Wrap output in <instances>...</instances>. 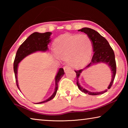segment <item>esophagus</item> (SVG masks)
<instances>
[{"instance_id":"1","label":"esophagus","mask_w":128,"mask_h":128,"mask_svg":"<svg viewBox=\"0 0 128 128\" xmlns=\"http://www.w3.org/2000/svg\"><path fill=\"white\" fill-rule=\"evenodd\" d=\"M69 69H70V68L69 66H65L64 67V72H66L67 70H69Z\"/></svg>"}]
</instances>
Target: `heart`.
I'll return each mask as SVG.
<instances>
[{"label":"heart","instance_id":"b5f03b06","mask_svg":"<svg viewBox=\"0 0 128 128\" xmlns=\"http://www.w3.org/2000/svg\"><path fill=\"white\" fill-rule=\"evenodd\" d=\"M91 39L86 34H64L56 39L54 50L56 56L67 62L74 68H80L88 63L92 52Z\"/></svg>","mask_w":128,"mask_h":128}]
</instances>
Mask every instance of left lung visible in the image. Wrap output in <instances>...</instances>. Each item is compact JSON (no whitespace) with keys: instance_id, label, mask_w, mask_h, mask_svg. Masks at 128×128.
I'll list each match as a JSON object with an SVG mask.
<instances>
[{"instance_id":"8db88e82","label":"left lung","mask_w":128,"mask_h":128,"mask_svg":"<svg viewBox=\"0 0 128 128\" xmlns=\"http://www.w3.org/2000/svg\"><path fill=\"white\" fill-rule=\"evenodd\" d=\"M78 31L85 33L91 39L92 44L94 55L92 56V59L89 64H88L84 69H80L78 70H74L75 72L76 73L77 85L78 88L81 92H84L85 94H88V95H97L104 94V92H107V89L100 92H90L85 89L80 85L78 82V78L81 72L84 69H87L92 65L103 62V63L107 64L111 70L112 79L107 88L108 89H110L113 84L116 73V64L114 50H112V47L110 46L107 40L95 30L88 28H84L78 30Z\"/></svg>"}]
</instances>
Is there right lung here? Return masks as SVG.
Returning a JSON list of instances; mask_svg holds the SVG:
<instances>
[{"instance_id": "add662e5", "label": "right lung", "mask_w": 128, "mask_h": 128, "mask_svg": "<svg viewBox=\"0 0 128 128\" xmlns=\"http://www.w3.org/2000/svg\"><path fill=\"white\" fill-rule=\"evenodd\" d=\"M51 34V32H46L44 33H40L38 32L33 33L21 44L18 49L17 50L14 62V70L16 85L19 90H20V88L18 86V81H17V68H18V63L26 56L36 51H46L48 50L47 46L51 41L50 36ZM64 73L63 68H60L59 69L55 77V88L53 94L44 101L36 104L47 102L51 100L55 97L58 90V83L61 78L63 76Z\"/></svg>"}]
</instances>
